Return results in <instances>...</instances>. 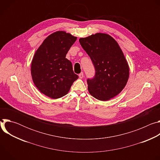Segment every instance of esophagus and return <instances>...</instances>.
<instances>
[{
    "label": "esophagus",
    "mask_w": 160,
    "mask_h": 160,
    "mask_svg": "<svg viewBox=\"0 0 160 160\" xmlns=\"http://www.w3.org/2000/svg\"><path fill=\"white\" fill-rule=\"evenodd\" d=\"M79 78H82L83 77V72H81L80 74H79Z\"/></svg>",
    "instance_id": "34e87169"
}]
</instances>
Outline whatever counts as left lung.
I'll use <instances>...</instances> for the list:
<instances>
[{"mask_svg":"<svg viewBox=\"0 0 160 160\" xmlns=\"http://www.w3.org/2000/svg\"><path fill=\"white\" fill-rule=\"evenodd\" d=\"M79 42L95 69L94 77L87 80L89 93L100 101L118 95L125 87L129 68L116 40L105 33H96Z\"/></svg>","mask_w":160,"mask_h":160,"instance_id":"obj_1","label":"left lung"}]
</instances>
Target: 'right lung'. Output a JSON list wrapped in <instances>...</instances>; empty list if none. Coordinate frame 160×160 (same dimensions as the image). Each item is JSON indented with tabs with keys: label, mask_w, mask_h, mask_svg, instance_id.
I'll list each match as a JSON object with an SVG mask.
<instances>
[{
	"label": "right lung",
	"mask_w": 160,
	"mask_h": 160,
	"mask_svg": "<svg viewBox=\"0 0 160 160\" xmlns=\"http://www.w3.org/2000/svg\"><path fill=\"white\" fill-rule=\"evenodd\" d=\"M77 37L59 31L45 38L36 51L31 66L33 81L42 93L58 99L69 92L78 76L66 54Z\"/></svg>",
	"instance_id": "add662e5"
}]
</instances>
